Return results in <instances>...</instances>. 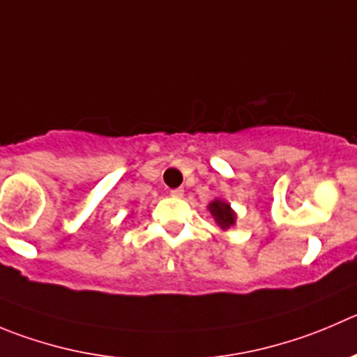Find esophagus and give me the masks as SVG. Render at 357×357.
Wrapping results in <instances>:
<instances>
[{
  "label": "esophagus",
  "mask_w": 357,
  "mask_h": 357,
  "mask_svg": "<svg viewBox=\"0 0 357 357\" xmlns=\"http://www.w3.org/2000/svg\"><path fill=\"white\" fill-rule=\"evenodd\" d=\"M169 195H172L173 198H184V189L182 188L172 189V191H169Z\"/></svg>",
  "instance_id": "esophagus-1"
}]
</instances>
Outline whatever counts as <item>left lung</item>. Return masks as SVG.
<instances>
[{
  "label": "left lung",
  "instance_id": "1",
  "mask_svg": "<svg viewBox=\"0 0 357 357\" xmlns=\"http://www.w3.org/2000/svg\"><path fill=\"white\" fill-rule=\"evenodd\" d=\"M208 212L212 213L213 220L219 224V227L222 231H227L229 227H233L236 224V212L231 208V205L224 199L215 198L213 202L208 203Z\"/></svg>",
  "mask_w": 357,
  "mask_h": 357
}]
</instances>
